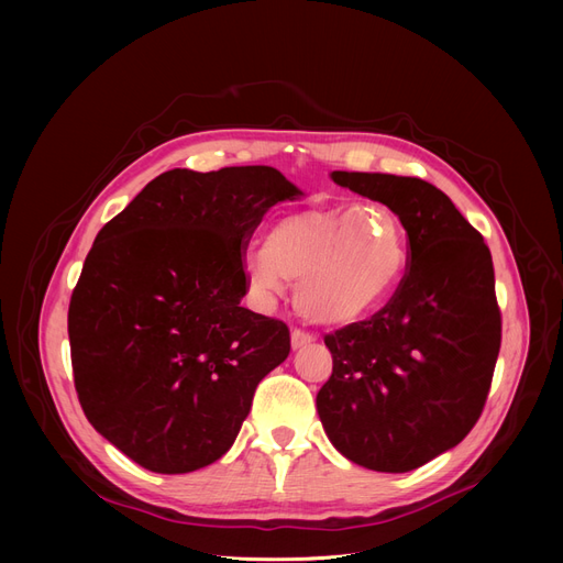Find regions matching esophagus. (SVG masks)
I'll list each match as a JSON object with an SVG mask.
<instances>
[{"label": "esophagus", "instance_id": "obj_1", "mask_svg": "<svg viewBox=\"0 0 563 563\" xmlns=\"http://www.w3.org/2000/svg\"><path fill=\"white\" fill-rule=\"evenodd\" d=\"M310 342H314V338H312L310 333L299 331V329L291 331V349H303V346H308Z\"/></svg>", "mask_w": 563, "mask_h": 563}]
</instances>
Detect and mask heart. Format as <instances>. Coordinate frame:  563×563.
<instances>
[{"label":"heart","mask_w":563,"mask_h":563,"mask_svg":"<svg viewBox=\"0 0 563 563\" xmlns=\"http://www.w3.org/2000/svg\"><path fill=\"white\" fill-rule=\"evenodd\" d=\"M406 260V232L397 214L367 202L280 219L264 249L244 255V274L264 303L276 301L285 280L297 283L294 303L308 321L342 327L390 297Z\"/></svg>","instance_id":"heart-1"}]
</instances>
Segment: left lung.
<instances>
[{
    "label": "left lung",
    "instance_id": "obj_1",
    "mask_svg": "<svg viewBox=\"0 0 563 563\" xmlns=\"http://www.w3.org/2000/svg\"><path fill=\"white\" fill-rule=\"evenodd\" d=\"M331 177L390 207L410 253L386 308L323 338L333 374L317 412L349 461L408 472L456 448L484 410L501 340L493 257L454 202L420 177Z\"/></svg>",
    "mask_w": 563,
    "mask_h": 563
}]
</instances>
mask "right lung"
Masks as SVG:
<instances>
[{
	"label": "right lung",
	"instance_id": "obj_1",
	"mask_svg": "<svg viewBox=\"0 0 563 563\" xmlns=\"http://www.w3.org/2000/svg\"><path fill=\"white\" fill-rule=\"evenodd\" d=\"M303 191L272 166L173 168L88 251L68 335L84 416L159 475L219 461L257 383L289 356L283 321L242 306V255L276 202Z\"/></svg>",
	"mask_w": 563,
	"mask_h": 563
}]
</instances>
